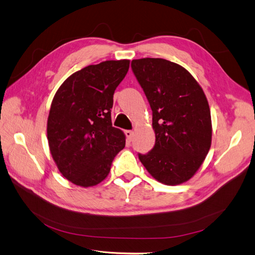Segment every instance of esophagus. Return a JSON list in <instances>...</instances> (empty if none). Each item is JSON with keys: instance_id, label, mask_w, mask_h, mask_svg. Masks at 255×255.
<instances>
[{"instance_id": "obj_1", "label": "esophagus", "mask_w": 255, "mask_h": 255, "mask_svg": "<svg viewBox=\"0 0 255 255\" xmlns=\"http://www.w3.org/2000/svg\"><path fill=\"white\" fill-rule=\"evenodd\" d=\"M125 134H126V137L129 141H131L132 139H133V136H134V132L132 130H126L125 131Z\"/></svg>"}]
</instances>
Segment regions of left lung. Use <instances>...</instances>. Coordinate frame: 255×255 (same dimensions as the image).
I'll return each mask as SVG.
<instances>
[{
  "label": "left lung",
  "instance_id": "obj_1",
  "mask_svg": "<svg viewBox=\"0 0 255 255\" xmlns=\"http://www.w3.org/2000/svg\"><path fill=\"white\" fill-rule=\"evenodd\" d=\"M131 68L152 109L155 145L138 154L153 178L167 185L190 180L212 145V118L201 86L181 65L141 58Z\"/></svg>",
  "mask_w": 255,
  "mask_h": 255
}]
</instances>
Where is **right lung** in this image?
I'll list each match as a JSON object with an SVG mask.
<instances>
[{
	"label": "right lung",
	"instance_id": "add662e5",
	"mask_svg": "<svg viewBox=\"0 0 255 255\" xmlns=\"http://www.w3.org/2000/svg\"><path fill=\"white\" fill-rule=\"evenodd\" d=\"M130 61L106 60L72 74L51 104L47 134L59 172L76 185L103 181L116 155L125 147L124 132L113 127L114 94Z\"/></svg>",
	"mask_w": 255,
	"mask_h": 255
}]
</instances>
